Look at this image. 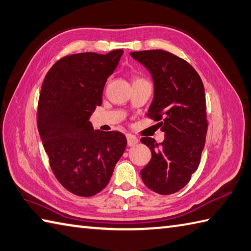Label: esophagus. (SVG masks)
Listing matches in <instances>:
<instances>
[{"label":"esophagus","mask_w":251,"mask_h":251,"mask_svg":"<svg viewBox=\"0 0 251 251\" xmlns=\"http://www.w3.org/2000/svg\"><path fill=\"white\" fill-rule=\"evenodd\" d=\"M126 141H127V145L129 146H134L140 142V140L137 139L135 135H132V134H126Z\"/></svg>","instance_id":"esophagus-1"}]
</instances>
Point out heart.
<instances>
[{"mask_svg": "<svg viewBox=\"0 0 251 251\" xmlns=\"http://www.w3.org/2000/svg\"><path fill=\"white\" fill-rule=\"evenodd\" d=\"M137 80H143V79H140V78H135L134 79V81H137ZM134 81H133V82H134Z\"/></svg>", "mask_w": 251, "mask_h": 251, "instance_id": "heart-1", "label": "heart"}]
</instances>
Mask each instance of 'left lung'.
I'll list each match as a JSON object with an SVG mask.
<instances>
[{"instance_id":"8db88e82","label":"left lung","mask_w":251,"mask_h":251,"mask_svg":"<svg viewBox=\"0 0 251 251\" xmlns=\"http://www.w3.org/2000/svg\"><path fill=\"white\" fill-rule=\"evenodd\" d=\"M131 56L150 70L155 93L147 116L165 132L159 144L141 139L151 151L141 176L150 190L169 195L190 182L201 162L208 129L204 88L197 71L175 54L150 50Z\"/></svg>"}]
</instances>
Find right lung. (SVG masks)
<instances>
[{"label":"right lung","instance_id":"obj_1","mask_svg":"<svg viewBox=\"0 0 251 251\" xmlns=\"http://www.w3.org/2000/svg\"><path fill=\"white\" fill-rule=\"evenodd\" d=\"M122 54V50H115L105 55L65 56L44 78L38 130L55 177L75 195L90 197L103 191L126 150L122 133L93 130L89 121L101 105L107 78Z\"/></svg>","mask_w":251,"mask_h":251}]
</instances>
